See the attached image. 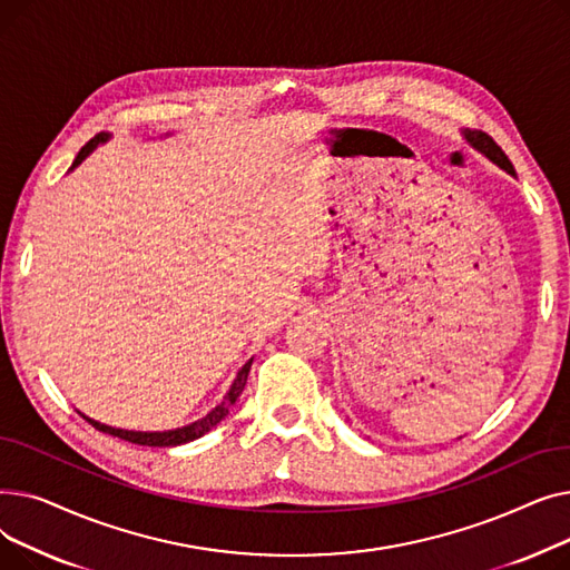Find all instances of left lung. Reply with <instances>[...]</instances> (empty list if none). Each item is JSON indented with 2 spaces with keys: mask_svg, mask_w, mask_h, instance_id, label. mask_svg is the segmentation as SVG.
Masks as SVG:
<instances>
[{
  "mask_svg": "<svg viewBox=\"0 0 570 570\" xmlns=\"http://www.w3.org/2000/svg\"><path fill=\"white\" fill-rule=\"evenodd\" d=\"M464 140L475 149V153H481L483 157H488L492 164H497L501 170H505L508 175H515V168L511 164V159H508L503 155V149L485 134V131H471V129H464L462 131Z\"/></svg>",
  "mask_w": 570,
  "mask_h": 570,
  "instance_id": "obj_1",
  "label": "left lung"
}]
</instances>
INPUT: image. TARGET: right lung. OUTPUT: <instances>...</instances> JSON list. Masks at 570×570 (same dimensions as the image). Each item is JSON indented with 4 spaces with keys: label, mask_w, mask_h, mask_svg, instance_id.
<instances>
[{
    "label": "right lung",
    "mask_w": 570,
    "mask_h": 570,
    "mask_svg": "<svg viewBox=\"0 0 570 570\" xmlns=\"http://www.w3.org/2000/svg\"><path fill=\"white\" fill-rule=\"evenodd\" d=\"M106 140H110V134H106V131H104V134H97L92 140H89V142L80 149L78 157L73 159V164H71L69 170L78 168V166H80L89 155H92L101 142H106ZM252 363H254V357H249V361L243 365V370L237 372V376L233 379V383H230V387H228V393L224 395V400H222L213 411H209V413L203 415V417H198V421L185 425V428H175V430H166V432H134V430H119V428L104 425V423H99V421H92V417L80 413V411H78V413L85 417V421H87L89 425L97 428L99 432L110 434V436H117V439H125V441H129V443L155 445V448L183 445V443H189V441H194V439H200L203 434H207L209 430H213L217 423L224 421V417H226L228 411H230V406L235 404V400H237L239 395H243V391H245L247 376H249V370H252Z\"/></svg>",
    "instance_id": "add662e5"
}]
</instances>
